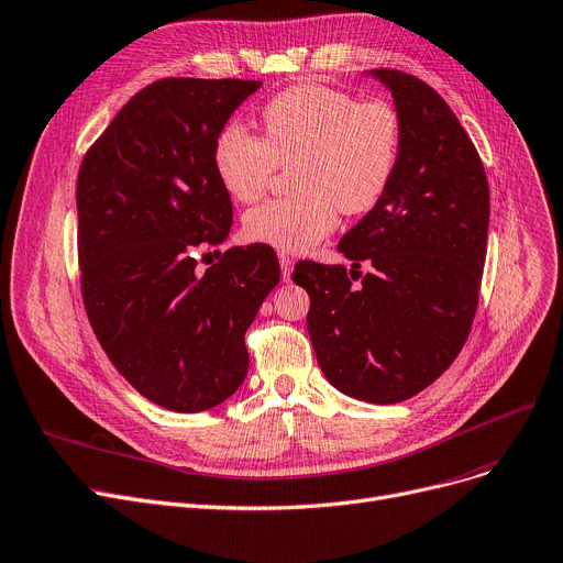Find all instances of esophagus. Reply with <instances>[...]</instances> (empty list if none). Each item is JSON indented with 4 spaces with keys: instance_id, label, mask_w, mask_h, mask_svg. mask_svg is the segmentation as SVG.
<instances>
[{
    "instance_id": "34e87169",
    "label": "esophagus",
    "mask_w": 563,
    "mask_h": 563,
    "mask_svg": "<svg viewBox=\"0 0 563 563\" xmlns=\"http://www.w3.org/2000/svg\"><path fill=\"white\" fill-rule=\"evenodd\" d=\"M278 262H280L283 280H285V283H289V280H291V268H295V260H291L287 253H280V255H278Z\"/></svg>"
}]
</instances>
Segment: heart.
<instances>
[{
    "label": "heart",
    "mask_w": 563,
    "mask_h": 563,
    "mask_svg": "<svg viewBox=\"0 0 563 563\" xmlns=\"http://www.w3.org/2000/svg\"><path fill=\"white\" fill-rule=\"evenodd\" d=\"M262 137L236 124L213 140L216 177L236 202H255L276 165H291V198L264 202L243 218L249 241L303 253L338 225V209L368 213L379 205L400 158V117L388 103L301 85L280 91L260 112Z\"/></svg>",
    "instance_id": "1"
}]
</instances>
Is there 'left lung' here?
I'll return each instance as SVG.
<instances>
[{
	"label": "left lung",
	"instance_id": "left-lung-1",
	"mask_svg": "<svg viewBox=\"0 0 563 563\" xmlns=\"http://www.w3.org/2000/svg\"><path fill=\"white\" fill-rule=\"evenodd\" d=\"M400 117L396 175L375 209L340 239L342 264L299 262L308 333L342 394L394 405L421 394L460 354L478 306L490 190L470 135L423 80L373 68ZM361 261L374 268L361 277ZM358 279V284L353 280Z\"/></svg>",
	"mask_w": 563,
	"mask_h": 563
}]
</instances>
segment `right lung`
I'll use <instances>...</instances> for the list:
<instances>
[{
  "label": "right lung",
  "mask_w": 563,
  "mask_h": 563,
  "mask_svg": "<svg viewBox=\"0 0 563 563\" xmlns=\"http://www.w3.org/2000/svg\"><path fill=\"white\" fill-rule=\"evenodd\" d=\"M260 87L200 78L144 87L78 173V255L91 329L137 394L179 413L221 405L243 384V335L280 280L278 257L262 243L230 249L207 272L195 260L221 246L232 228L213 140Z\"/></svg>",
  "instance_id": "obj_1"
}]
</instances>
